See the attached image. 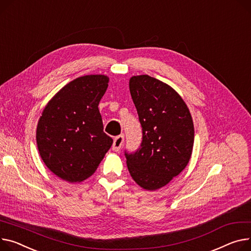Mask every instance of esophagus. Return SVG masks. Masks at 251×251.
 <instances>
[{"label": "esophagus", "instance_id": "1", "mask_svg": "<svg viewBox=\"0 0 251 251\" xmlns=\"http://www.w3.org/2000/svg\"><path fill=\"white\" fill-rule=\"evenodd\" d=\"M124 143V136L123 135H118L116 136L114 138V142H113V145H112V148L114 151H119V150L121 149L122 145Z\"/></svg>", "mask_w": 251, "mask_h": 251}]
</instances>
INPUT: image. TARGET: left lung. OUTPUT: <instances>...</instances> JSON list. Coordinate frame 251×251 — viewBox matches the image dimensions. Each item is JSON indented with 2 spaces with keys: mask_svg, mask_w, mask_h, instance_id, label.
<instances>
[{
  "mask_svg": "<svg viewBox=\"0 0 251 251\" xmlns=\"http://www.w3.org/2000/svg\"><path fill=\"white\" fill-rule=\"evenodd\" d=\"M130 94L142 128V141L125 150L128 171L140 187L157 190L186 168L194 145V124L179 95L147 75L132 76Z\"/></svg>",
  "mask_w": 251,
  "mask_h": 251,
  "instance_id": "obj_1",
  "label": "left lung"
}]
</instances>
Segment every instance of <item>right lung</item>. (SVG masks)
Listing matches in <instances>:
<instances>
[{"label":"right lung","mask_w":251,"mask_h":251,"mask_svg":"<svg viewBox=\"0 0 251 251\" xmlns=\"http://www.w3.org/2000/svg\"><path fill=\"white\" fill-rule=\"evenodd\" d=\"M108 81L102 75L77 77L43 110L37 147L47 168L63 180L76 182L91 176L113 143L98 108Z\"/></svg>","instance_id":"obj_1"}]
</instances>
